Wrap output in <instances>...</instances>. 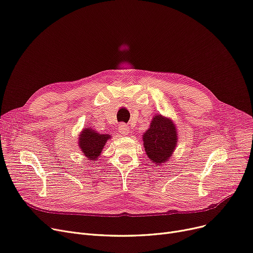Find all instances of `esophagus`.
Masks as SVG:
<instances>
[{
	"mask_svg": "<svg viewBox=\"0 0 253 253\" xmlns=\"http://www.w3.org/2000/svg\"><path fill=\"white\" fill-rule=\"evenodd\" d=\"M119 130H120V132L122 133V134L127 135V133H128V126H127L126 124H124V123L120 124V126H119Z\"/></svg>",
	"mask_w": 253,
	"mask_h": 253,
	"instance_id": "1",
	"label": "esophagus"
}]
</instances>
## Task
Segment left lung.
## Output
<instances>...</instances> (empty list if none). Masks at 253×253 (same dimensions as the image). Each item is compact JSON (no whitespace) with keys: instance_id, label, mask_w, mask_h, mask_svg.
<instances>
[{"instance_id":"8db88e82","label":"left lung","mask_w":253,"mask_h":253,"mask_svg":"<svg viewBox=\"0 0 253 253\" xmlns=\"http://www.w3.org/2000/svg\"><path fill=\"white\" fill-rule=\"evenodd\" d=\"M148 157L157 166L166 162L177 146V130L171 121L155 116L147 132L142 136Z\"/></svg>"}]
</instances>
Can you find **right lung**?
Instances as JSON below:
<instances>
[{"mask_svg":"<svg viewBox=\"0 0 253 253\" xmlns=\"http://www.w3.org/2000/svg\"><path fill=\"white\" fill-rule=\"evenodd\" d=\"M108 138H111V135L97 133L95 130L85 128L83 131V133L80 134L79 145L84 156L90 160L96 161L98 156L101 154V151Z\"/></svg>","mask_w":253,"mask_h":253,"instance_id":"1","label":"right lung"}]
</instances>
